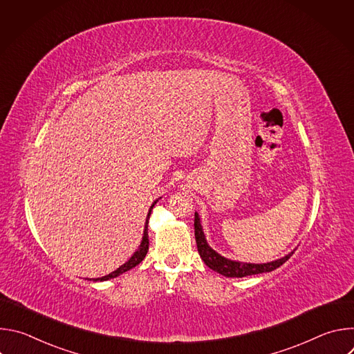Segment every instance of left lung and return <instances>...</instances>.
Returning a JSON list of instances; mask_svg holds the SVG:
<instances>
[{
  "label": "left lung",
  "instance_id": "obj_1",
  "mask_svg": "<svg viewBox=\"0 0 354 354\" xmlns=\"http://www.w3.org/2000/svg\"><path fill=\"white\" fill-rule=\"evenodd\" d=\"M194 236H196V243H197V250L200 258L203 259V262L213 269L214 272L225 276V277H245V276H252V274H259L265 272H272L277 268H280L284 262L290 259V257L294 254V250L291 254L286 255L281 259L269 262V263H241L235 261H230L220 254L214 249H212L206 241L203 228H201L200 218L197 213H194Z\"/></svg>",
  "mask_w": 354,
  "mask_h": 354
}]
</instances>
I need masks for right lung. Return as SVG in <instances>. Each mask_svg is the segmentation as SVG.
I'll return each instance as SVG.
<instances>
[{"label": "right lung", "instance_id": "1", "mask_svg": "<svg viewBox=\"0 0 354 354\" xmlns=\"http://www.w3.org/2000/svg\"><path fill=\"white\" fill-rule=\"evenodd\" d=\"M158 200H156L153 205H151V207H149V210H148V214H147V220H145V227H144V235H142V239H141V243H140V246H138V249L134 252L133 254V257L124 263V265H122L120 268H118L115 272H112V273H109V274H106V276H104V277H99V279H91V280H93V281H105V280H109V279H113V277H118V276H120L122 273H124V272H127V270H130V269H133V268H136L138 263H141L142 262V259L145 258V255H147V252H148V220H149V216H151V210H153V207L156 206V203H157Z\"/></svg>", "mask_w": 354, "mask_h": 354}]
</instances>
